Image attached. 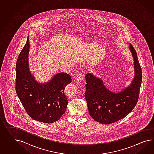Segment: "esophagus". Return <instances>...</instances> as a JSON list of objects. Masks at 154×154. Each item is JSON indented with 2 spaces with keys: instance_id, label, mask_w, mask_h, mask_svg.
I'll return each instance as SVG.
<instances>
[{
  "instance_id": "1",
  "label": "esophagus",
  "mask_w": 154,
  "mask_h": 154,
  "mask_svg": "<svg viewBox=\"0 0 154 154\" xmlns=\"http://www.w3.org/2000/svg\"><path fill=\"white\" fill-rule=\"evenodd\" d=\"M83 79H84V75L82 72L79 73L76 78V81L78 83H80L81 82L83 81Z\"/></svg>"
}]
</instances>
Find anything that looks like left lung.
<instances>
[{"instance_id": "left-lung-1", "label": "left lung", "mask_w": 154, "mask_h": 154, "mask_svg": "<svg viewBox=\"0 0 154 154\" xmlns=\"http://www.w3.org/2000/svg\"><path fill=\"white\" fill-rule=\"evenodd\" d=\"M134 59V78L129 87L115 93L109 91L102 80L91 73L85 76L87 100L89 114L95 121L103 124L116 122L125 118L138 102L142 82V70L134 48L130 44Z\"/></svg>"}]
</instances>
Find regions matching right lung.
<instances>
[{
    "label": "right lung",
    "mask_w": 154,
    "mask_h": 154,
    "mask_svg": "<svg viewBox=\"0 0 154 154\" xmlns=\"http://www.w3.org/2000/svg\"><path fill=\"white\" fill-rule=\"evenodd\" d=\"M29 38L16 63V91L24 108L32 119L52 123L58 121L67 108L64 90L72 82L71 76L60 72L47 83H38L29 71Z\"/></svg>",
    "instance_id": "1"
}]
</instances>
